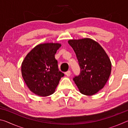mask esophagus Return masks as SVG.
Masks as SVG:
<instances>
[{"mask_svg": "<svg viewBox=\"0 0 128 128\" xmlns=\"http://www.w3.org/2000/svg\"><path fill=\"white\" fill-rule=\"evenodd\" d=\"M65 74H66V76L69 77V76H70V74H71V72H70V70H68V71H67V72H66Z\"/></svg>", "mask_w": 128, "mask_h": 128, "instance_id": "1", "label": "esophagus"}]
</instances>
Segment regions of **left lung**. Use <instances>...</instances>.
<instances>
[{"label": "left lung", "instance_id": "left-lung-1", "mask_svg": "<svg viewBox=\"0 0 128 128\" xmlns=\"http://www.w3.org/2000/svg\"><path fill=\"white\" fill-rule=\"evenodd\" d=\"M68 42L75 52L81 68L80 74L73 81L81 94L94 95L109 79L111 60L103 47L92 39L70 40Z\"/></svg>", "mask_w": 128, "mask_h": 128}]
</instances>
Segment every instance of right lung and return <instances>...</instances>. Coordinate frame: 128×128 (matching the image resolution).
<instances>
[{"mask_svg": "<svg viewBox=\"0 0 128 128\" xmlns=\"http://www.w3.org/2000/svg\"><path fill=\"white\" fill-rule=\"evenodd\" d=\"M62 44L44 43L36 45L21 64V73L29 89L40 96L52 94L64 73L59 71L55 55Z\"/></svg>", "mask_w": 128, "mask_h": 128, "instance_id": "1", "label": "right lung"}]
</instances>
